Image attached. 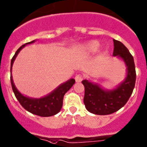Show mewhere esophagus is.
Here are the masks:
<instances>
[{"label":"esophagus","mask_w":147,"mask_h":147,"mask_svg":"<svg viewBox=\"0 0 147 147\" xmlns=\"http://www.w3.org/2000/svg\"><path fill=\"white\" fill-rule=\"evenodd\" d=\"M75 81H76V82H78V83L81 82V81L83 80V76L81 75H80V74H78V75H75Z\"/></svg>","instance_id":"esophagus-1"}]
</instances>
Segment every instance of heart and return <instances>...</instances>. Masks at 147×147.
I'll return each instance as SVG.
<instances>
[{
    "mask_svg": "<svg viewBox=\"0 0 147 147\" xmlns=\"http://www.w3.org/2000/svg\"><path fill=\"white\" fill-rule=\"evenodd\" d=\"M98 47H99V44L98 42L90 41L83 46L82 49L84 52L88 53V54H92V53H95V52L98 51Z\"/></svg>",
    "mask_w": 147,
    "mask_h": 147,
    "instance_id": "b5f03b06",
    "label": "heart"
}]
</instances>
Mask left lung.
I'll return each mask as SVG.
<instances>
[{
  "instance_id": "obj_1",
  "label": "left lung",
  "mask_w": 147,
  "mask_h": 147,
  "mask_svg": "<svg viewBox=\"0 0 147 147\" xmlns=\"http://www.w3.org/2000/svg\"><path fill=\"white\" fill-rule=\"evenodd\" d=\"M113 56H117L127 66V75L123 81L112 89H105L88 80L82 81L85 88L84 103L92 114L106 115L117 112L128 101L135 87L136 72L134 58L121 42L113 39Z\"/></svg>"
}]
</instances>
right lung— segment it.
<instances>
[{
    "label": "right lung",
    "instance_id": "1",
    "mask_svg": "<svg viewBox=\"0 0 147 147\" xmlns=\"http://www.w3.org/2000/svg\"><path fill=\"white\" fill-rule=\"evenodd\" d=\"M35 40H36L26 43L16 51L15 55L11 60V69H10L11 73H12V65H13L14 61L20 51L25 46L34 43ZM10 80H11V84H12L13 92L15 93V97L20 104V105L28 112L36 115L41 116V117H49V116L58 114L61 111L62 106H63V99L65 93L68 92L70 88L72 87L75 83V79L71 78L63 84H61L60 86H58L56 89H55L53 91L51 92L49 94L46 96L40 98H33L24 95L18 90L13 82L12 74L10 76Z\"/></svg>",
    "mask_w": 147,
    "mask_h": 147
}]
</instances>
